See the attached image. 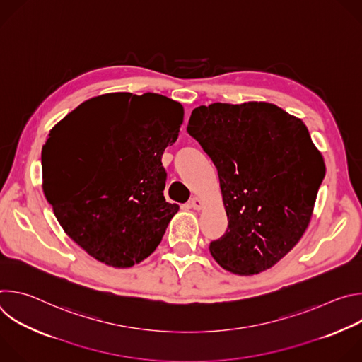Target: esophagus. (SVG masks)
I'll return each instance as SVG.
<instances>
[{
  "label": "esophagus",
  "instance_id": "34e87169",
  "mask_svg": "<svg viewBox=\"0 0 362 362\" xmlns=\"http://www.w3.org/2000/svg\"><path fill=\"white\" fill-rule=\"evenodd\" d=\"M189 206H190V208H193L194 211H199V209H202L203 203H202V200L199 197H192L190 202H189Z\"/></svg>",
  "mask_w": 362,
  "mask_h": 362
}]
</instances>
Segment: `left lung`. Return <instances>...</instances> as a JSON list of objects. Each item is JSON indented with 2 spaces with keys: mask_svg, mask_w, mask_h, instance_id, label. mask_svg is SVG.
Here are the masks:
<instances>
[{
  "mask_svg": "<svg viewBox=\"0 0 362 362\" xmlns=\"http://www.w3.org/2000/svg\"><path fill=\"white\" fill-rule=\"evenodd\" d=\"M187 133L219 175L229 222L209 245L215 261L238 275L272 268L306 230L325 176L306 126L271 103H214L192 112Z\"/></svg>",
  "mask_w": 362,
  "mask_h": 362,
  "instance_id": "8db88e82",
  "label": "left lung"
}]
</instances>
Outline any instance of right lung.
Instances as JSON below:
<instances>
[{"mask_svg": "<svg viewBox=\"0 0 362 362\" xmlns=\"http://www.w3.org/2000/svg\"><path fill=\"white\" fill-rule=\"evenodd\" d=\"M180 103L156 93L93 97L51 129L42 187L64 232L97 261L129 268L154 252L175 214L163 151L179 136Z\"/></svg>", "mask_w": 362, "mask_h": 362, "instance_id": "add662e5", "label": "right lung"}]
</instances>
